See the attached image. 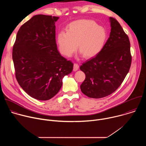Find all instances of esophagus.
<instances>
[{
  "label": "esophagus",
  "mask_w": 146,
  "mask_h": 146,
  "mask_svg": "<svg viewBox=\"0 0 146 146\" xmlns=\"http://www.w3.org/2000/svg\"><path fill=\"white\" fill-rule=\"evenodd\" d=\"M78 68H79L78 65L77 64H74V66H73V71H74V72L77 71V70L78 69Z\"/></svg>",
  "instance_id": "34e87169"
}]
</instances>
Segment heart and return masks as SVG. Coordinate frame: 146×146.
<instances>
[{
  "label": "heart",
  "mask_w": 146,
  "mask_h": 146,
  "mask_svg": "<svg viewBox=\"0 0 146 146\" xmlns=\"http://www.w3.org/2000/svg\"><path fill=\"white\" fill-rule=\"evenodd\" d=\"M108 38L105 28L99 26L93 20L82 19L68 24L66 32L59 33L56 41L59 50L63 55L70 57L77 46L78 51L83 57L89 59L102 52Z\"/></svg>",
  "instance_id": "1"
}]
</instances>
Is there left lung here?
<instances>
[{
    "instance_id": "8db88e82",
    "label": "left lung",
    "mask_w": 146,
    "mask_h": 146,
    "mask_svg": "<svg viewBox=\"0 0 146 146\" xmlns=\"http://www.w3.org/2000/svg\"><path fill=\"white\" fill-rule=\"evenodd\" d=\"M109 19L111 32L105 47L80 68L86 74L81 91L91 98H102L113 93L122 84L131 65L128 36L115 19Z\"/></svg>"
}]
</instances>
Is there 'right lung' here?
I'll list each match as a JSON object with an SVG mask.
<instances>
[{"label": "right lung", "instance_id": "right-lung-1", "mask_svg": "<svg viewBox=\"0 0 146 146\" xmlns=\"http://www.w3.org/2000/svg\"><path fill=\"white\" fill-rule=\"evenodd\" d=\"M58 17L36 15L19 28L13 49L15 77L32 98L47 100L62 86L73 64L57 48L55 23Z\"/></svg>", "mask_w": 146, "mask_h": 146}]
</instances>
